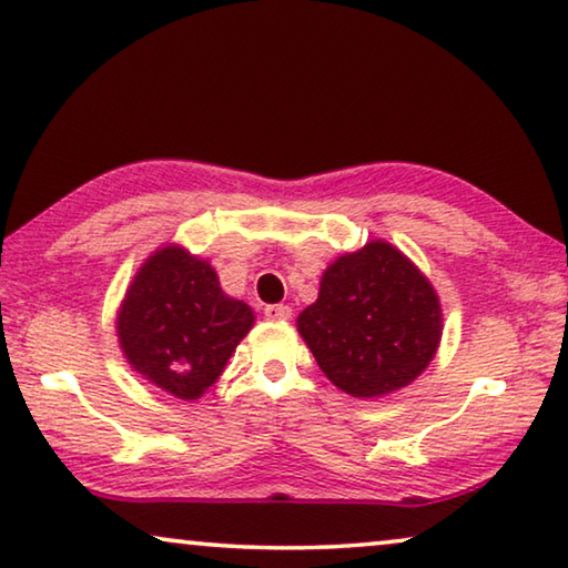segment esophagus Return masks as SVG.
I'll return each instance as SVG.
<instances>
[{
	"instance_id": "esophagus-1",
	"label": "esophagus",
	"mask_w": 568,
	"mask_h": 568,
	"mask_svg": "<svg viewBox=\"0 0 568 568\" xmlns=\"http://www.w3.org/2000/svg\"><path fill=\"white\" fill-rule=\"evenodd\" d=\"M291 306H285V303H270L265 306V316L273 318V322H285V318H291Z\"/></svg>"
}]
</instances>
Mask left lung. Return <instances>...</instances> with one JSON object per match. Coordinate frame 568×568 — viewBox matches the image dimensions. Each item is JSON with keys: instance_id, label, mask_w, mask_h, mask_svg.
Instances as JSON below:
<instances>
[{"instance_id": "8db88e82", "label": "left lung", "mask_w": 568, "mask_h": 568, "mask_svg": "<svg viewBox=\"0 0 568 568\" xmlns=\"http://www.w3.org/2000/svg\"><path fill=\"white\" fill-rule=\"evenodd\" d=\"M298 332L334 386L373 398L425 371L443 314L427 277L390 244L371 242L326 270Z\"/></svg>"}]
</instances>
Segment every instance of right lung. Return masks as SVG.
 <instances>
[{"label":"right lung","instance_id":"obj_1","mask_svg":"<svg viewBox=\"0 0 568 568\" xmlns=\"http://www.w3.org/2000/svg\"><path fill=\"white\" fill-rule=\"evenodd\" d=\"M252 324V308L221 291L205 260L164 246L128 287L118 337L143 378L190 402L213 386Z\"/></svg>","mask_w":568,"mask_h":568}]
</instances>
